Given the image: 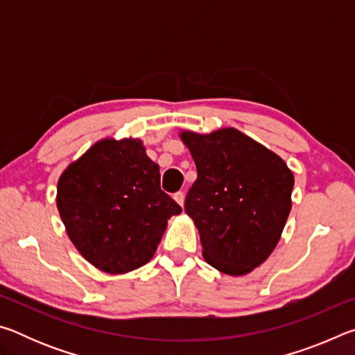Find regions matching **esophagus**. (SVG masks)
<instances>
[{
	"mask_svg": "<svg viewBox=\"0 0 355 355\" xmlns=\"http://www.w3.org/2000/svg\"><path fill=\"white\" fill-rule=\"evenodd\" d=\"M173 199H175L178 205L183 208V205H184V194H183V192H175V194H173Z\"/></svg>",
	"mask_w": 355,
	"mask_h": 355,
	"instance_id": "esophagus-1",
	"label": "esophagus"
}]
</instances>
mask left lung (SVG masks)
<instances>
[{
	"label": "left lung",
	"instance_id": "obj_1",
	"mask_svg": "<svg viewBox=\"0 0 355 355\" xmlns=\"http://www.w3.org/2000/svg\"><path fill=\"white\" fill-rule=\"evenodd\" d=\"M197 167L184 211L199 230L208 264L245 275L277 245L291 211L293 172L285 161L236 128L182 131Z\"/></svg>",
	"mask_w": 355,
	"mask_h": 355
}]
</instances>
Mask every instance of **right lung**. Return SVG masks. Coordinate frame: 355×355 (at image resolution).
I'll list each match as a JSON object with an SVG mask.
<instances>
[{
    "instance_id": "obj_1",
    "label": "right lung",
    "mask_w": 355,
    "mask_h": 355,
    "mask_svg": "<svg viewBox=\"0 0 355 355\" xmlns=\"http://www.w3.org/2000/svg\"><path fill=\"white\" fill-rule=\"evenodd\" d=\"M159 166L141 139H101L58 182L56 205L70 241L107 274H125L152 260L182 207L159 186Z\"/></svg>"
}]
</instances>
